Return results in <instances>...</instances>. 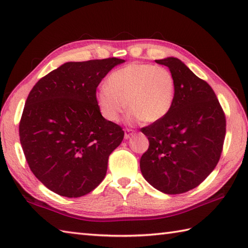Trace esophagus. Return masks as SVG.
I'll return each instance as SVG.
<instances>
[{"label":"esophagus","mask_w":248,"mask_h":248,"mask_svg":"<svg viewBox=\"0 0 248 248\" xmlns=\"http://www.w3.org/2000/svg\"><path fill=\"white\" fill-rule=\"evenodd\" d=\"M132 135H133V131H132V130L124 129V139H125V140L130 139Z\"/></svg>","instance_id":"esophagus-1"}]
</instances>
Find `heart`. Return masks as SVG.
<instances>
[{"label": "heart", "instance_id": "obj_1", "mask_svg": "<svg viewBox=\"0 0 248 248\" xmlns=\"http://www.w3.org/2000/svg\"><path fill=\"white\" fill-rule=\"evenodd\" d=\"M176 81L165 67L134 62L110 73L96 101L103 117L116 123L125 109L131 120L154 124L170 112L175 102Z\"/></svg>", "mask_w": 248, "mask_h": 248}]
</instances>
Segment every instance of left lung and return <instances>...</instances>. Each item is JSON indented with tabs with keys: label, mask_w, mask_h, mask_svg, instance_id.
Returning a JSON list of instances; mask_svg holds the SVG:
<instances>
[{
	"label": "left lung",
	"mask_w": 248,
	"mask_h": 248,
	"mask_svg": "<svg viewBox=\"0 0 248 248\" xmlns=\"http://www.w3.org/2000/svg\"><path fill=\"white\" fill-rule=\"evenodd\" d=\"M176 81V96L164 118L141 129L149 148L140 166L146 181L162 193L176 195L198 186L219 161L226 118L217 94L176 57L156 60Z\"/></svg>",
	"instance_id": "1"
}]
</instances>
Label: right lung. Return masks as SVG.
<instances>
[{
	"instance_id": "right-lung-1",
	"label": "right lung",
	"mask_w": 248,
	"mask_h": 248,
	"mask_svg": "<svg viewBox=\"0 0 248 248\" xmlns=\"http://www.w3.org/2000/svg\"><path fill=\"white\" fill-rule=\"evenodd\" d=\"M124 60L68 62L31 88L19 124L20 143L35 177L61 196L77 198L102 182L108 156L124 140L96 101L102 78Z\"/></svg>"
}]
</instances>
